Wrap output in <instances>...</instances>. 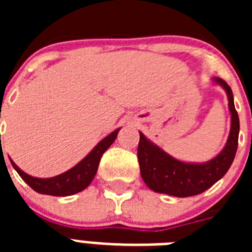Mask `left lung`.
I'll return each instance as SVG.
<instances>
[{"mask_svg": "<svg viewBox=\"0 0 252 252\" xmlns=\"http://www.w3.org/2000/svg\"><path fill=\"white\" fill-rule=\"evenodd\" d=\"M213 81L221 84L228 95L231 130L226 146L215 159L203 164H189L170 157L140 132L137 148L140 173L146 186L154 192L180 198L197 195L211 188L230 169L239 145L240 120L230 86L221 78L216 77Z\"/></svg>", "mask_w": 252, "mask_h": 252, "instance_id": "8db88e82", "label": "left lung"}]
</instances>
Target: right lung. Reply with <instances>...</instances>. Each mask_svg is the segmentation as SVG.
<instances>
[{
  "mask_svg": "<svg viewBox=\"0 0 252 252\" xmlns=\"http://www.w3.org/2000/svg\"><path fill=\"white\" fill-rule=\"evenodd\" d=\"M120 128H117L108 136L104 137L81 162H78L77 165L73 166L72 169H69L68 171L57 175V177L48 178V179L34 178L24 173L11 159L10 161L15 170L19 173L20 177L24 179V182L34 189L35 192L40 193V194L55 195V197L72 195L78 192H82L83 189L90 186L95 173H97L102 155L107 149L112 145V142L117 137Z\"/></svg>",
  "mask_w": 252,
  "mask_h": 252,
  "instance_id": "add662e5",
  "label": "right lung"
}]
</instances>
